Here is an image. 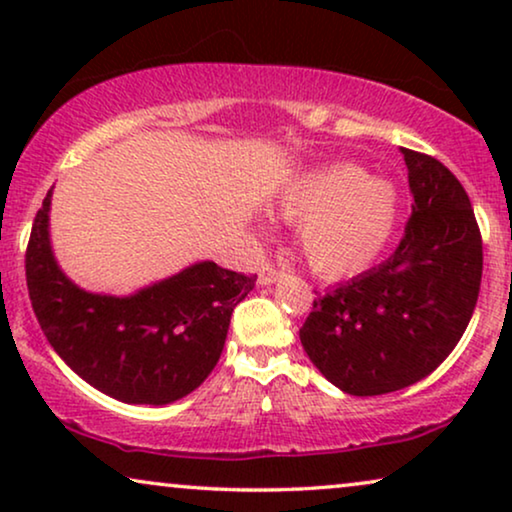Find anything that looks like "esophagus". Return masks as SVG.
<instances>
[{
	"label": "esophagus",
	"mask_w": 512,
	"mask_h": 512,
	"mask_svg": "<svg viewBox=\"0 0 512 512\" xmlns=\"http://www.w3.org/2000/svg\"><path fill=\"white\" fill-rule=\"evenodd\" d=\"M277 277H279V270L272 263H263L261 270H258V284H261V286L275 284Z\"/></svg>",
	"instance_id": "34e87169"
}]
</instances>
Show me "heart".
<instances>
[{"mask_svg":"<svg viewBox=\"0 0 512 512\" xmlns=\"http://www.w3.org/2000/svg\"><path fill=\"white\" fill-rule=\"evenodd\" d=\"M284 219L303 226V254L321 275L366 270L387 249L398 221V193L356 165H333L286 188Z\"/></svg>","mask_w":512,"mask_h":512,"instance_id":"b5f03b06","label":"heart"}]
</instances>
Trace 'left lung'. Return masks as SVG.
<instances>
[{
  "instance_id": "1",
  "label": "left lung",
  "mask_w": 512,
  "mask_h": 512,
  "mask_svg": "<svg viewBox=\"0 0 512 512\" xmlns=\"http://www.w3.org/2000/svg\"><path fill=\"white\" fill-rule=\"evenodd\" d=\"M412 214L394 254L312 303L300 328L319 373L352 396H380L433 373L478 303L482 237L459 179L401 149Z\"/></svg>"
}]
</instances>
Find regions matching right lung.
Returning <instances> with one entry per match:
<instances>
[{"mask_svg":"<svg viewBox=\"0 0 512 512\" xmlns=\"http://www.w3.org/2000/svg\"><path fill=\"white\" fill-rule=\"evenodd\" d=\"M51 191L25 251L32 310L60 359L116 401L167 405L198 389L226 345L230 314L254 289L212 261L146 286L135 296L88 293L62 275L48 240Z\"/></svg>","mask_w":512,"mask_h":512,"instance_id":"obj_1","label":"right lung"}]
</instances>
